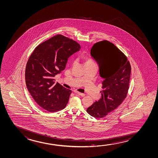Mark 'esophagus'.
<instances>
[{
	"mask_svg": "<svg viewBox=\"0 0 158 158\" xmlns=\"http://www.w3.org/2000/svg\"><path fill=\"white\" fill-rule=\"evenodd\" d=\"M75 93H76L77 94L79 95H81V96H82V97H84L85 96V94H83V93H80V92H77V91H75Z\"/></svg>",
	"mask_w": 158,
	"mask_h": 158,
	"instance_id": "1",
	"label": "esophagus"
}]
</instances>
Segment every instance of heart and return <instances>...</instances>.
Listing matches in <instances>:
<instances>
[{
	"instance_id": "heart-1",
	"label": "heart",
	"mask_w": 158,
	"mask_h": 158,
	"mask_svg": "<svg viewBox=\"0 0 158 158\" xmlns=\"http://www.w3.org/2000/svg\"><path fill=\"white\" fill-rule=\"evenodd\" d=\"M94 61L92 60L91 59H85V64L93 63Z\"/></svg>"
}]
</instances>
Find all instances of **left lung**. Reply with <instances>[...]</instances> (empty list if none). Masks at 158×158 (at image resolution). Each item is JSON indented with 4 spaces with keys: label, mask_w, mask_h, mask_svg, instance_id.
Wrapping results in <instances>:
<instances>
[{
    "label": "left lung",
    "mask_w": 158,
    "mask_h": 158,
    "mask_svg": "<svg viewBox=\"0 0 158 158\" xmlns=\"http://www.w3.org/2000/svg\"><path fill=\"white\" fill-rule=\"evenodd\" d=\"M90 55L98 64L100 76L104 80L101 98L87 112L95 118H103L117 108L127 97L131 66L125 54L107 40L95 43Z\"/></svg>",
    "instance_id": "left-lung-1"
}]
</instances>
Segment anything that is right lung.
Returning a JSON list of instances; mask_svg holds the SVG:
<instances>
[{
  "instance_id": "add662e5",
  "label": "right lung",
  "mask_w": 158,
  "mask_h": 158,
  "mask_svg": "<svg viewBox=\"0 0 158 158\" xmlns=\"http://www.w3.org/2000/svg\"><path fill=\"white\" fill-rule=\"evenodd\" d=\"M80 48L75 41L57 35L38 45L31 54L25 71L26 85L42 108L52 112L66 107L71 90L55 83L54 77L65 69L69 57Z\"/></svg>"
}]
</instances>
